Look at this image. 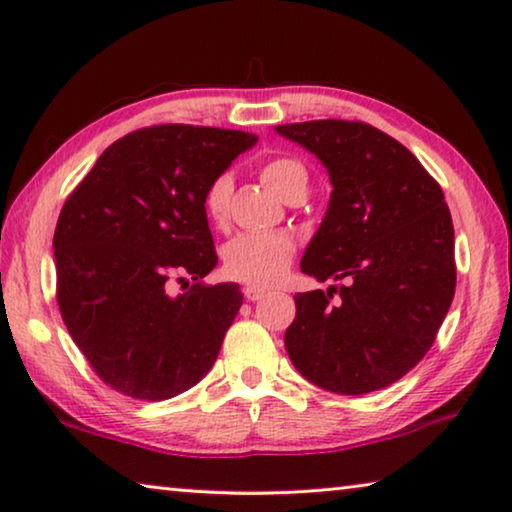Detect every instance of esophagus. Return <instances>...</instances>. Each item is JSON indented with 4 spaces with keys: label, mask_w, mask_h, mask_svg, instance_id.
Here are the masks:
<instances>
[{
    "label": "esophagus",
    "mask_w": 512,
    "mask_h": 512,
    "mask_svg": "<svg viewBox=\"0 0 512 512\" xmlns=\"http://www.w3.org/2000/svg\"><path fill=\"white\" fill-rule=\"evenodd\" d=\"M243 296H246V300H250V303H255V300H262L266 296V291L257 287H246L243 289Z\"/></svg>",
    "instance_id": "34e87169"
}]
</instances>
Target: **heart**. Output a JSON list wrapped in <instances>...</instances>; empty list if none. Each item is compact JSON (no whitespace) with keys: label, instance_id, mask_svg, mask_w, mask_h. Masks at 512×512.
<instances>
[{"label":"heart","instance_id":"obj_1","mask_svg":"<svg viewBox=\"0 0 512 512\" xmlns=\"http://www.w3.org/2000/svg\"><path fill=\"white\" fill-rule=\"evenodd\" d=\"M259 177L282 200L294 202L305 198L310 189V173L303 161L294 157H275L259 168ZM232 177L230 173L216 175L207 184L202 196V209L214 225H223L230 214ZM296 243L289 234H239L223 250V271L230 280L241 285L266 289L278 285L294 262Z\"/></svg>","mask_w":512,"mask_h":512}]
</instances>
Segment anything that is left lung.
<instances>
[{"label": "left lung", "mask_w": 512, "mask_h": 512, "mask_svg": "<svg viewBox=\"0 0 512 512\" xmlns=\"http://www.w3.org/2000/svg\"><path fill=\"white\" fill-rule=\"evenodd\" d=\"M275 129L314 152L332 182L300 271L346 280L294 296L287 353L328 392H376L424 358L451 307L456 257L442 186L405 145L360 120Z\"/></svg>", "instance_id": "obj_1"}]
</instances>
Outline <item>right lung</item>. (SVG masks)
I'll return each instance as SVG.
<instances>
[{"label": "right lung", "instance_id": "1", "mask_svg": "<svg viewBox=\"0 0 512 512\" xmlns=\"http://www.w3.org/2000/svg\"><path fill=\"white\" fill-rule=\"evenodd\" d=\"M255 141L239 129H136L100 154L63 205L56 303L91 369L116 392L164 401L216 362L243 296L232 282H202L218 262L202 196ZM173 281L190 291L170 297Z\"/></svg>", "mask_w": 512, "mask_h": 512}]
</instances>
